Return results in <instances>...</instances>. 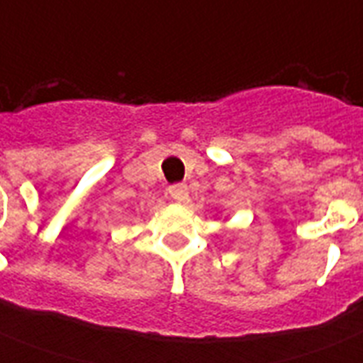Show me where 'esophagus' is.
<instances>
[{
	"label": "esophagus",
	"instance_id": "esophagus-1",
	"mask_svg": "<svg viewBox=\"0 0 363 363\" xmlns=\"http://www.w3.org/2000/svg\"><path fill=\"white\" fill-rule=\"evenodd\" d=\"M167 192H169V196L175 199V201H184V199L188 198L186 184H171V186L167 188Z\"/></svg>",
	"mask_w": 363,
	"mask_h": 363
}]
</instances>
